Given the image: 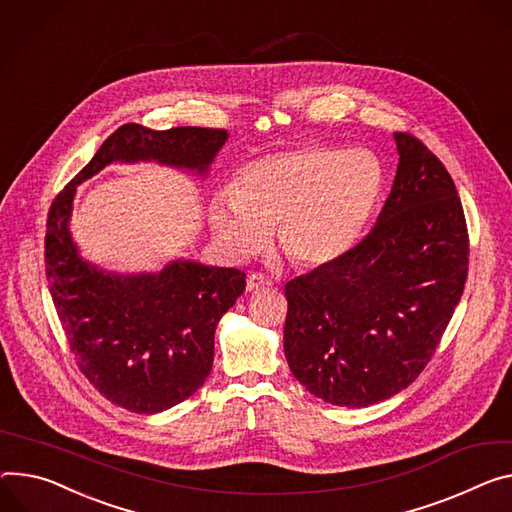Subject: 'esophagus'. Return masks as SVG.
<instances>
[{"label":"esophagus","instance_id":"esophagus-1","mask_svg":"<svg viewBox=\"0 0 512 512\" xmlns=\"http://www.w3.org/2000/svg\"><path fill=\"white\" fill-rule=\"evenodd\" d=\"M271 288V280L263 273H253L247 277V292H257V290H265Z\"/></svg>","mask_w":512,"mask_h":512}]
</instances>
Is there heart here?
I'll return each instance as SVG.
<instances>
[{"label":"heart","mask_w":512,"mask_h":512,"mask_svg":"<svg viewBox=\"0 0 512 512\" xmlns=\"http://www.w3.org/2000/svg\"><path fill=\"white\" fill-rule=\"evenodd\" d=\"M386 167L367 149L300 145L241 167L210 204V226L230 255L259 249L275 226L286 257L304 269L343 261L363 239L384 192Z\"/></svg>","instance_id":"1"}]
</instances>
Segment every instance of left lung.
Here are the masks:
<instances>
[{
    "instance_id": "obj_1",
    "label": "left lung",
    "mask_w": 512,
    "mask_h": 512,
    "mask_svg": "<svg viewBox=\"0 0 512 512\" xmlns=\"http://www.w3.org/2000/svg\"><path fill=\"white\" fill-rule=\"evenodd\" d=\"M374 230L339 263L286 284L284 353L316 398L365 408L410 386L435 353L468 275L455 183L414 136Z\"/></svg>"
}]
</instances>
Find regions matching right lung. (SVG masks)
I'll list each match as a JSON object with an SVG mask.
<instances>
[{
    "label": "right lung",
    "instance_id": "right-lung-1",
    "mask_svg": "<svg viewBox=\"0 0 512 512\" xmlns=\"http://www.w3.org/2000/svg\"><path fill=\"white\" fill-rule=\"evenodd\" d=\"M226 130L124 124L57 196L46 222V280L69 347L110 402L157 414L210 376L220 318L245 292V273L177 257L161 271H110L87 261L71 235L77 185L120 163H157L206 179Z\"/></svg>",
    "mask_w": 512,
    "mask_h": 512
}]
</instances>
